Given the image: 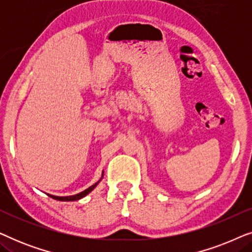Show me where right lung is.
<instances>
[{"label":"right lung","instance_id":"1","mask_svg":"<svg viewBox=\"0 0 252 252\" xmlns=\"http://www.w3.org/2000/svg\"><path fill=\"white\" fill-rule=\"evenodd\" d=\"M102 178H103V174H102ZM102 178L99 179V180L96 182V184H94L93 186H91V187L89 188H87L86 189V190H84V191H81V192H79V194H77V195H72V196H64V197H61V196H54V195H49L51 198H54V199H57V201H63V202H71V201H78V199H80V198H82V197H85L86 195H88L89 192H91L93 189H94L96 186L98 185V182L102 180Z\"/></svg>","mask_w":252,"mask_h":252}]
</instances>
